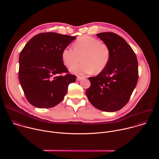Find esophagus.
Segmentation results:
<instances>
[{
  "label": "esophagus",
  "mask_w": 159,
  "mask_h": 159,
  "mask_svg": "<svg viewBox=\"0 0 159 159\" xmlns=\"http://www.w3.org/2000/svg\"><path fill=\"white\" fill-rule=\"evenodd\" d=\"M83 78H84L83 77H81V76H77V80L78 81H79V80H82Z\"/></svg>",
  "instance_id": "34e87169"
}]
</instances>
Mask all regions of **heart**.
Instances as JSON below:
<instances>
[{"mask_svg": "<svg viewBox=\"0 0 159 159\" xmlns=\"http://www.w3.org/2000/svg\"><path fill=\"white\" fill-rule=\"evenodd\" d=\"M74 47H66L61 53L62 60L67 67H71L81 61L83 62L72 67L70 70L77 75H85L94 72L99 74L106 68L111 58L108 45L98 39L84 36L74 44Z\"/></svg>", "mask_w": 159, "mask_h": 159, "instance_id": "obj_1", "label": "heart"}]
</instances>
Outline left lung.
Masks as SVG:
<instances>
[{
    "mask_svg": "<svg viewBox=\"0 0 159 159\" xmlns=\"http://www.w3.org/2000/svg\"><path fill=\"white\" fill-rule=\"evenodd\" d=\"M109 47L111 58L104 70L97 76L89 77L90 87L86 96L96 108L115 112L128 102L139 79L136 54L120 36L111 32L96 34Z\"/></svg>",
    "mask_w": 159,
    "mask_h": 159,
    "instance_id": "obj_1",
    "label": "left lung"
}]
</instances>
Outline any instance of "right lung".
<instances>
[{
    "mask_svg": "<svg viewBox=\"0 0 159 159\" xmlns=\"http://www.w3.org/2000/svg\"><path fill=\"white\" fill-rule=\"evenodd\" d=\"M76 38L56 33L35 35L19 55V79L28 102L38 108H50L64 99L76 76L63 65L62 51ZM65 73V75H61Z\"/></svg>",
    "mask_w": 159,
    "mask_h": 159,
    "instance_id": "right-lung-1",
    "label": "right lung"
}]
</instances>
